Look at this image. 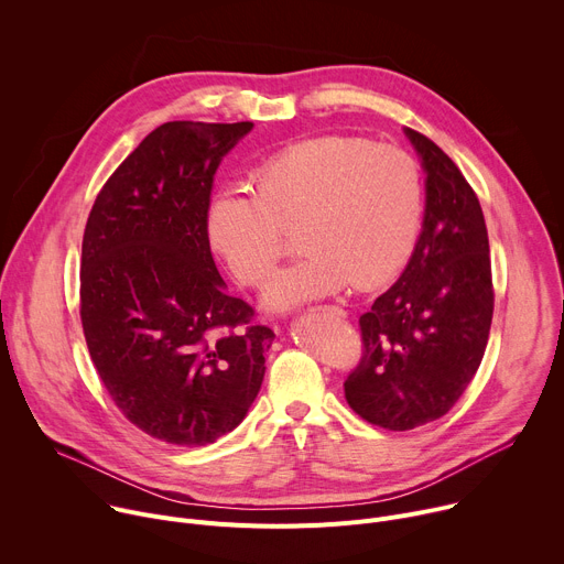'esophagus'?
<instances>
[{"label": "esophagus", "instance_id": "1", "mask_svg": "<svg viewBox=\"0 0 564 564\" xmlns=\"http://www.w3.org/2000/svg\"><path fill=\"white\" fill-rule=\"evenodd\" d=\"M325 308H332V311H334V314H336V316H343V318H345V316H347V314H345V308H340V306H325Z\"/></svg>", "mask_w": 564, "mask_h": 564}]
</instances>
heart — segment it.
I'll use <instances>...</instances> for the list:
<instances>
[{"label": "heart", "instance_id": "b5f03b06", "mask_svg": "<svg viewBox=\"0 0 564 564\" xmlns=\"http://www.w3.org/2000/svg\"><path fill=\"white\" fill-rule=\"evenodd\" d=\"M253 195L224 191L208 210V232L235 278L262 284L300 232L304 258L267 289L275 308L345 289L394 280L423 221L419 163L399 148L358 137H321L267 159L250 176Z\"/></svg>", "mask_w": 564, "mask_h": 564}]
</instances>
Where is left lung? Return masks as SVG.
Returning a JSON list of instances; mask_svg holds the SVG:
<instances>
[{
  "instance_id": "obj_1",
  "label": "left lung",
  "mask_w": 564,
  "mask_h": 564,
  "mask_svg": "<svg viewBox=\"0 0 564 564\" xmlns=\"http://www.w3.org/2000/svg\"><path fill=\"white\" fill-rule=\"evenodd\" d=\"M423 161V230L403 275L360 316L362 356L345 379L349 408L386 430L444 416L484 358L492 321L488 232L455 161L405 130Z\"/></svg>"
}]
</instances>
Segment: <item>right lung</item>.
I'll list each match as a JSON object with an SVG mask.
<instances>
[{"label": "right lung", "instance_id": "right-lung-1", "mask_svg": "<svg viewBox=\"0 0 564 564\" xmlns=\"http://www.w3.org/2000/svg\"><path fill=\"white\" fill-rule=\"evenodd\" d=\"M250 128L163 122L113 170L85 226L80 321L94 367L124 419L183 448L241 423L275 336L224 291L208 239L215 172Z\"/></svg>", "mask_w": 564, "mask_h": 564}]
</instances>
